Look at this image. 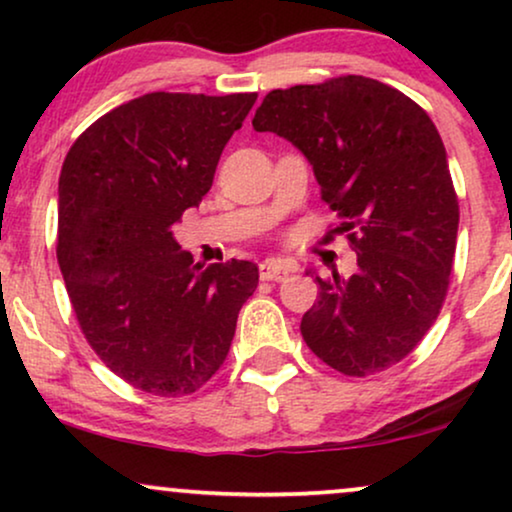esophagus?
<instances>
[{"mask_svg": "<svg viewBox=\"0 0 512 512\" xmlns=\"http://www.w3.org/2000/svg\"><path fill=\"white\" fill-rule=\"evenodd\" d=\"M291 272H296V268L286 261H277V258H268V261L261 263L263 282H282V279L289 277Z\"/></svg>", "mask_w": 512, "mask_h": 512, "instance_id": "1", "label": "esophagus"}]
</instances>
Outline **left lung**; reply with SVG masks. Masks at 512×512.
Instances as JSON below:
<instances>
[{
  "mask_svg": "<svg viewBox=\"0 0 512 512\" xmlns=\"http://www.w3.org/2000/svg\"><path fill=\"white\" fill-rule=\"evenodd\" d=\"M254 130L310 160L356 270H333L300 333L326 366L366 377L403 361L438 319L457 249L459 200L443 139L415 100L368 76L270 90Z\"/></svg>",
  "mask_w": 512,
  "mask_h": 512,
  "instance_id": "8db88e82",
  "label": "left lung"
}]
</instances>
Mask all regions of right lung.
Returning a JSON list of instances; mask_svg holds the SVG:
<instances>
[{
  "label": "right lung",
  "mask_w": 512,
  "mask_h": 512,
  "mask_svg": "<svg viewBox=\"0 0 512 512\" xmlns=\"http://www.w3.org/2000/svg\"><path fill=\"white\" fill-rule=\"evenodd\" d=\"M256 97L142 95L97 118L62 163L55 251L76 321L104 366L146 394L198 391L258 286L254 263L202 268L172 237Z\"/></svg>",
  "instance_id": "1"
}]
</instances>
